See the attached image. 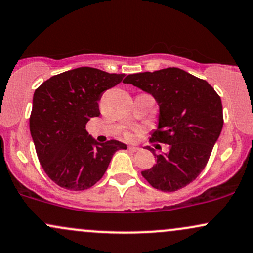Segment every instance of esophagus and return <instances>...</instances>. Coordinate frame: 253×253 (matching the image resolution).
<instances>
[{
	"mask_svg": "<svg viewBox=\"0 0 253 253\" xmlns=\"http://www.w3.org/2000/svg\"><path fill=\"white\" fill-rule=\"evenodd\" d=\"M127 150H129V152L136 153V152H138V150H140V148H138V147H134V146H130V147H127Z\"/></svg>",
	"mask_w": 253,
	"mask_h": 253,
	"instance_id": "esophagus-1",
	"label": "esophagus"
}]
</instances>
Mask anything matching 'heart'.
Listing matches in <instances>:
<instances>
[{
	"label": "heart",
	"mask_w": 253,
	"mask_h": 253,
	"mask_svg": "<svg viewBox=\"0 0 253 253\" xmlns=\"http://www.w3.org/2000/svg\"><path fill=\"white\" fill-rule=\"evenodd\" d=\"M126 137L127 138H131V134H126Z\"/></svg>",
	"instance_id": "1"
}]
</instances>
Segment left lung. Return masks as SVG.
<instances>
[{
	"instance_id": "left-lung-1",
	"label": "left lung",
	"mask_w": 253,
	"mask_h": 253,
	"mask_svg": "<svg viewBox=\"0 0 253 253\" xmlns=\"http://www.w3.org/2000/svg\"><path fill=\"white\" fill-rule=\"evenodd\" d=\"M131 84L149 93L160 107L158 129L150 141L169 146L157 164L142 172L154 189L173 192L194 181L207 166L223 126L220 95L206 80L179 68L127 75Z\"/></svg>"
}]
</instances>
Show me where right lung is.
<instances>
[{"label": "right lung", "mask_w": 253, "mask_h": 253, "mask_svg": "<svg viewBox=\"0 0 253 253\" xmlns=\"http://www.w3.org/2000/svg\"><path fill=\"white\" fill-rule=\"evenodd\" d=\"M126 74L81 67L44 81L33 95L30 130L42 169L53 183L70 191L92 188L103 178L122 142L98 143L86 130L100 115L98 101Z\"/></svg>", "instance_id": "right-lung-1"}]
</instances>
